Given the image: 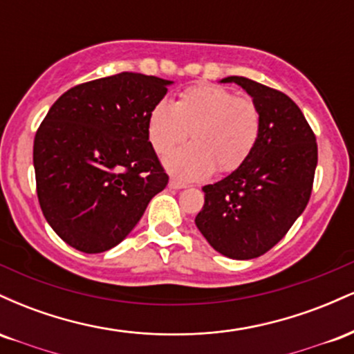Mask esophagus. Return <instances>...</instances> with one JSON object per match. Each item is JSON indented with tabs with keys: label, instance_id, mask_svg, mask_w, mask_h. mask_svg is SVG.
<instances>
[{
	"label": "esophagus",
	"instance_id": "1",
	"mask_svg": "<svg viewBox=\"0 0 354 354\" xmlns=\"http://www.w3.org/2000/svg\"><path fill=\"white\" fill-rule=\"evenodd\" d=\"M168 186L171 189H183V188H186V183H181V181H178V180H169Z\"/></svg>",
	"mask_w": 354,
	"mask_h": 354
}]
</instances>
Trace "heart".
Returning a JSON list of instances; mask_svg holds the SVG:
<instances>
[{
    "instance_id": "1",
    "label": "heart",
    "mask_w": 354,
    "mask_h": 354,
    "mask_svg": "<svg viewBox=\"0 0 354 354\" xmlns=\"http://www.w3.org/2000/svg\"><path fill=\"white\" fill-rule=\"evenodd\" d=\"M148 140L166 154L190 131L192 145L165 158L173 176L191 181L231 173L248 160L261 133V115L250 98L213 84L191 86L174 103L160 101L148 115Z\"/></svg>"
}]
</instances>
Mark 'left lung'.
<instances>
[{"label":"left lung","mask_w":354,"mask_h":354,"mask_svg":"<svg viewBox=\"0 0 354 354\" xmlns=\"http://www.w3.org/2000/svg\"><path fill=\"white\" fill-rule=\"evenodd\" d=\"M221 83H236L253 98L261 133L245 163L221 181L203 186L205 206L194 223L218 253L251 259L283 239L306 208L318 145L290 96L243 76Z\"/></svg>","instance_id":"8db88e82"}]
</instances>
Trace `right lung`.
Listing matches in <instances>:
<instances>
[{
  "label": "right lung",
  "mask_w": 354,
  "mask_h": 354,
  "mask_svg": "<svg viewBox=\"0 0 354 354\" xmlns=\"http://www.w3.org/2000/svg\"><path fill=\"white\" fill-rule=\"evenodd\" d=\"M173 81L120 73L68 89L35 136L39 206L64 243L83 253L120 245L168 174L148 140V115Z\"/></svg>",
  "instance_id": "1"
}]
</instances>
